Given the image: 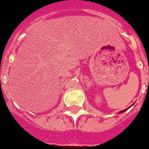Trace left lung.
Wrapping results in <instances>:
<instances>
[{
  "label": "left lung",
  "instance_id": "1",
  "mask_svg": "<svg viewBox=\"0 0 149 149\" xmlns=\"http://www.w3.org/2000/svg\"><path fill=\"white\" fill-rule=\"evenodd\" d=\"M127 109H125V110H123V111H119V112H118V113H119V114H121V113H123V112H124V111H127Z\"/></svg>",
  "mask_w": 149,
  "mask_h": 149
}]
</instances>
